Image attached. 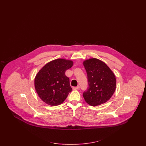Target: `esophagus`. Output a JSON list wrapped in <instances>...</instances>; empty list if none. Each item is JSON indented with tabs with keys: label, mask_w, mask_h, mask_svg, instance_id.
I'll return each mask as SVG.
<instances>
[{
	"label": "esophagus",
	"mask_w": 146,
	"mask_h": 146,
	"mask_svg": "<svg viewBox=\"0 0 146 146\" xmlns=\"http://www.w3.org/2000/svg\"><path fill=\"white\" fill-rule=\"evenodd\" d=\"M73 89H75V90H78V89H80L79 86H78L77 87H73Z\"/></svg>",
	"instance_id": "1"
}]
</instances>
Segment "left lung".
I'll return each mask as SVG.
<instances>
[{"mask_svg":"<svg viewBox=\"0 0 146 146\" xmlns=\"http://www.w3.org/2000/svg\"><path fill=\"white\" fill-rule=\"evenodd\" d=\"M84 65L88 84L83 94L85 101L95 106L109 101L116 87V79L113 72L106 63L96 58L84 60Z\"/></svg>","mask_w":146,"mask_h":146,"instance_id":"obj_1","label":"left lung"}]
</instances>
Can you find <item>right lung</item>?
<instances>
[{
    "mask_svg": "<svg viewBox=\"0 0 146 146\" xmlns=\"http://www.w3.org/2000/svg\"><path fill=\"white\" fill-rule=\"evenodd\" d=\"M73 65L72 60L57 59L47 63L36 75L34 84L40 99L51 106L62 104L72 89L65 75Z\"/></svg>",
    "mask_w": 146,
    "mask_h": 146,
    "instance_id": "right-lung-1",
    "label": "right lung"
}]
</instances>
